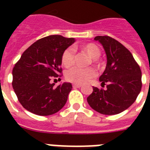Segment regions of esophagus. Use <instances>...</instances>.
Masks as SVG:
<instances>
[{
	"label": "esophagus",
	"mask_w": 150,
	"mask_h": 150,
	"mask_svg": "<svg viewBox=\"0 0 150 150\" xmlns=\"http://www.w3.org/2000/svg\"><path fill=\"white\" fill-rule=\"evenodd\" d=\"M81 84H76V83H74L73 84V88H81Z\"/></svg>",
	"instance_id": "34e87169"
}]
</instances>
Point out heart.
Returning a JSON list of instances; mask_svg holds the SVG:
<instances>
[{"mask_svg":"<svg viewBox=\"0 0 150 150\" xmlns=\"http://www.w3.org/2000/svg\"><path fill=\"white\" fill-rule=\"evenodd\" d=\"M79 50L91 59V62L95 67H96L97 68H100L102 67V62L99 59L101 55V50L99 48V46H96L94 43H88L80 46ZM74 60H75V54L73 52V50L71 48L66 49L61 57L62 65L66 68H70L74 64ZM96 75V73L94 69H81L74 67L66 72L65 76L67 80L69 82L75 83H83L85 82L94 78Z\"/></svg>","mask_w":150,"mask_h":150,"instance_id":"b5f03b06","label":"heart"}]
</instances>
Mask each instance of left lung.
I'll return each mask as SVG.
<instances>
[{"label":"left lung","instance_id":"1","mask_svg":"<svg viewBox=\"0 0 150 150\" xmlns=\"http://www.w3.org/2000/svg\"><path fill=\"white\" fill-rule=\"evenodd\" d=\"M107 55V65L100 77L101 86L93 87L88 98L90 107L104 115H116L129 108L142 89V71L133 56L118 41L108 36H96Z\"/></svg>","mask_w":150,"mask_h":150}]
</instances>
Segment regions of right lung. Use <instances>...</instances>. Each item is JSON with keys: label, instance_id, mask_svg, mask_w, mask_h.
Returning a JSON list of instances; mask_svg holds the SVG:
<instances>
[{"label": "right lung", "instance_id": "add662e5", "mask_svg": "<svg viewBox=\"0 0 150 150\" xmlns=\"http://www.w3.org/2000/svg\"><path fill=\"white\" fill-rule=\"evenodd\" d=\"M73 38L50 35L38 40L22 54L13 69V88L24 108L38 116H50L62 109L71 91V83L54 87L63 51L75 42Z\"/></svg>", "mask_w": 150, "mask_h": 150}]
</instances>
